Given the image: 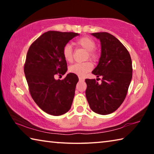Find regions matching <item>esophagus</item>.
<instances>
[{
	"label": "esophagus",
	"mask_w": 154,
	"mask_h": 154,
	"mask_svg": "<svg viewBox=\"0 0 154 154\" xmlns=\"http://www.w3.org/2000/svg\"><path fill=\"white\" fill-rule=\"evenodd\" d=\"M79 81H84V79H83V78H82V77H79Z\"/></svg>",
	"instance_id": "obj_1"
}]
</instances>
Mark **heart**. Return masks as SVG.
<instances>
[{"instance_id":"obj_1","label":"heart","mask_w":154,"mask_h":154,"mask_svg":"<svg viewBox=\"0 0 154 154\" xmlns=\"http://www.w3.org/2000/svg\"><path fill=\"white\" fill-rule=\"evenodd\" d=\"M76 45L81 47L88 51L86 59L90 58L92 60L96 61L98 58V54L94 49L96 48V43L92 38L88 36H83L79 38L76 41ZM62 55L65 60L68 62H71L73 59V50L72 46L69 43H67L62 49ZM93 64L91 62H85L83 63H75L70 66L69 71L71 73L75 74L77 76L83 77L92 70Z\"/></svg>"}]
</instances>
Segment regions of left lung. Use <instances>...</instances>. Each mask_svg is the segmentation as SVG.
Listing matches in <instances>:
<instances>
[{
  "label": "left lung",
  "instance_id": "left-lung-1",
  "mask_svg": "<svg viewBox=\"0 0 154 154\" xmlns=\"http://www.w3.org/2000/svg\"><path fill=\"white\" fill-rule=\"evenodd\" d=\"M100 40L101 54L98 64L92 72L102 77V83L85 79V96L95 113L108 115L116 111L124 102L132 77L129 52L118 38L108 32L91 34Z\"/></svg>",
  "mask_w": 154,
  "mask_h": 154
}]
</instances>
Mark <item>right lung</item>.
Segmentation results:
<instances>
[{
  "label": "right lung",
  "mask_w": 154,
  "mask_h": 154,
  "mask_svg": "<svg viewBox=\"0 0 154 154\" xmlns=\"http://www.w3.org/2000/svg\"><path fill=\"white\" fill-rule=\"evenodd\" d=\"M79 34L48 31L40 36L28 49L24 74L30 95L36 105L51 116H61L71 107L79 78L67 74L62 80L54 75H64L66 61L62 55L63 47Z\"/></svg>",
  "instance_id": "1"
}]
</instances>
